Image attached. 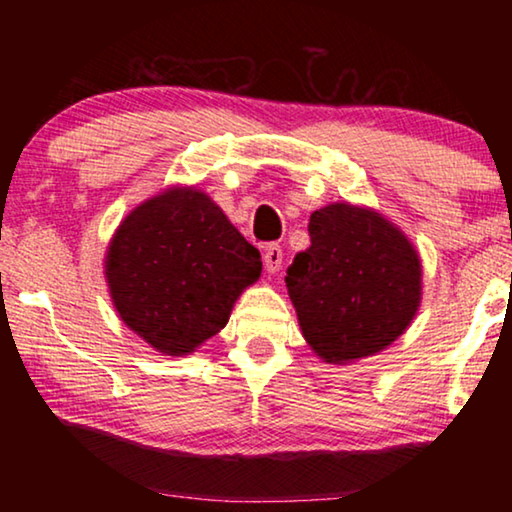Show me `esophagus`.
<instances>
[{
    "label": "esophagus",
    "mask_w": 512,
    "mask_h": 512,
    "mask_svg": "<svg viewBox=\"0 0 512 512\" xmlns=\"http://www.w3.org/2000/svg\"><path fill=\"white\" fill-rule=\"evenodd\" d=\"M282 261H284L282 247H279V244H270V247L265 249V254H263L265 270H268V272H279V268H282Z\"/></svg>",
    "instance_id": "34e87169"
}]
</instances>
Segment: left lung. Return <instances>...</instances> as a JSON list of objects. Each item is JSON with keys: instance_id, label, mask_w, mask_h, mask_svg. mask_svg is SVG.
<instances>
[{"instance_id": "8db88e82", "label": "left lung", "mask_w": 512, "mask_h": 512, "mask_svg": "<svg viewBox=\"0 0 512 512\" xmlns=\"http://www.w3.org/2000/svg\"><path fill=\"white\" fill-rule=\"evenodd\" d=\"M312 244L286 270L305 340L321 359L377 354L410 326L422 268L401 230L370 209L335 202L310 216Z\"/></svg>"}]
</instances>
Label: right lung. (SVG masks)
<instances>
[{
    "mask_svg": "<svg viewBox=\"0 0 512 512\" xmlns=\"http://www.w3.org/2000/svg\"><path fill=\"white\" fill-rule=\"evenodd\" d=\"M261 268L254 244L193 188H172L139 205L116 230L107 254L121 319L172 356L193 352L219 333Z\"/></svg>",
    "mask_w": 512,
    "mask_h": 512,
    "instance_id": "obj_1",
    "label": "right lung"
}]
</instances>
